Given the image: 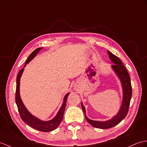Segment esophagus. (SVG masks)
I'll use <instances>...</instances> for the list:
<instances>
[{"mask_svg": "<svg viewBox=\"0 0 147 147\" xmlns=\"http://www.w3.org/2000/svg\"><path fill=\"white\" fill-rule=\"evenodd\" d=\"M74 90H76V91H78V90H79V89H80L79 86H78V85H74Z\"/></svg>", "mask_w": 147, "mask_h": 147, "instance_id": "esophagus-1", "label": "esophagus"}]
</instances>
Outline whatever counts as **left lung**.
<instances>
[{
  "instance_id": "obj_1",
  "label": "left lung",
  "mask_w": 147,
  "mask_h": 147,
  "mask_svg": "<svg viewBox=\"0 0 147 147\" xmlns=\"http://www.w3.org/2000/svg\"><path fill=\"white\" fill-rule=\"evenodd\" d=\"M107 53H108L110 60L113 63V65H112V69L115 71L118 77H119L121 84V87H122L123 99L119 112H118L115 116L113 117V118L109 120L104 121L92 120L89 119L87 117L85 108L83 105V103L81 102L82 108L84 113L85 119L94 127L102 128V129H106V128H110L115 126V125L119 124L121 120L125 119V117L127 116L128 112V109H129L132 94L130 78L123 63L121 62L119 57L113 55L110 51H108Z\"/></svg>"
}]
</instances>
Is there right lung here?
<instances>
[{
    "mask_svg": "<svg viewBox=\"0 0 147 147\" xmlns=\"http://www.w3.org/2000/svg\"><path fill=\"white\" fill-rule=\"evenodd\" d=\"M42 48H38L32 52L31 54L28 57L26 63L24 65V67H26L27 63H29L31 60L33 59L36 55L39 52ZM24 67L22 69H21L17 77V85H16V102L18 108V110L20 114L21 119L24 121L25 123H27L28 126L32 128H34L37 130H40L41 131L48 132L54 130L55 129L59 127L60 123L63 119L64 111L65 109L66 102L67 100V97L70 93L67 94L63 98V102L62 105L60 107L58 113H57L55 117L53 119L49 121H43L41 120L38 118L35 117L33 115L29 112L26 107H25L24 103L20 98V80L22 74L24 70Z\"/></svg>",
    "mask_w": 147,
    "mask_h": 147,
    "instance_id": "1",
    "label": "right lung"
}]
</instances>
